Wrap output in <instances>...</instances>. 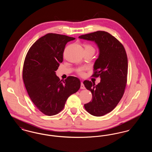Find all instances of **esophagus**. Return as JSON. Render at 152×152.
<instances>
[{
  "mask_svg": "<svg viewBox=\"0 0 152 152\" xmlns=\"http://www.w3.org/2000/svg\"><path fill=\"white\" fill-rule=\"evenodd\" d=\"M80 88H81V89H85L84 85V84H83V82H81V86H80Z\"/></svg>",
  "mask_w": 152,
  "mask_h": 152,
  "instance_id": "34e87169",
  "label": "esophagus"
}]
</instances>
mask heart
Here are the masks:
<instances>
[{
  "instance_id": "heart-1",
  "label": "heart",
  "mask_w": 152,
  "mask_h": 152,
  "mask_svg": "<svg viewBox=\"0 0 152 152\" xmlns=\"http://www.w3.org/2000/svg\"><path fill=\"white\" fill-rule=\"evenodd\" d=\"M84 48H85V51H92L94 52V51H95L94 47L92 45H90V44H86V45H84ZM86 69V68H83V67L82 68H78L77 69L76 72L80 76H84L85 75L84 71H85Z\"/></svg>"
}]
</instances>
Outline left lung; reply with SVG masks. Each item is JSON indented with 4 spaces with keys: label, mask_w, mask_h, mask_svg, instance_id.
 Returning a JSON list of instances; mask_svg holds the SVG:
<instances>
[{
    "label": "left lung",
    "mask_w": 152,
    "mask_h": 152,
    "mask_svg": "<svg viewBox=\"0 0 152 152\" xmlns=\"http://www.w3.org/2000/svg\"><path fill=\"white\" fill-rule=\"evenodd\" d=\"M79 37L94 42L99 49L92 76L100 77L101 80L97 85L89 80L83 82L92 94V100L84 104V108L93 116H104L114 109L124 94L128 66L126 53L123 44L105 31H98Z\"/></svg>",
    "instance_id": "8db88e82"
}]
</instances>
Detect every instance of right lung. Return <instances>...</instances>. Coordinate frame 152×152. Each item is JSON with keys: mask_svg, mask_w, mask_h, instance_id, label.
Returning <instances> with one entry per match:
<instances>
[{"mask_svg": "<svg viewBox=\"0 0 152 152\" xmlns=\"http://www.w3.org/2000/svg\"><path fill=\"white\" fill-rule=\"evenodd\" d=\"M72 37L50 33L39 38L30 47L25 58L23 80L31 100L47 116L61 111L67 99L78 91L80 80L68 76L61 80L56 75L63 52Z\"/></svg>", "mask_w": 152, "mask_h": 152, "instance_id": "1", "label": "right lung"}]
</instances>
